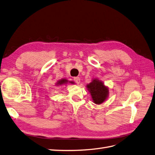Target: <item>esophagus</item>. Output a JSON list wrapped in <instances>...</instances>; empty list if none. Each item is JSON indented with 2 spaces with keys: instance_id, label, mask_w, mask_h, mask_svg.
<instances>
[{
  "instance_id": "1",
  "label": "esophagus",
  "mask_w": 155,
  "mask_h": 155,
  "mask_svg": "<svg viewBox=\"0 0 155 155\" xmlns=\"http://www.w3.org/2000/svg\"><path fill=\"white\" fill-rule=\"evenodd\" d=\"M74 81H75L77 84H79L80 81H81V79H80L79 77H75V78H74Z\"/></svg>"
}]
</instances>
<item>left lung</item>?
<instances>
[{"mask_svg":"<svg viewBox=\"0 0 155 155\" xmlns=\"http://www.w3.org/2000/svg\"><path fill=\"white\" fill-rule=\"evenodd\" d=\"M88 91L91 94L93 102L97 104L103 103L107 99L109 90L104 86L103 83L97 79H94L92 81L87 85Z\"/></svg>","mask_w":155,"mask_h":155,"instance_id":"obj_1","label":"left lung"}]
</instances>
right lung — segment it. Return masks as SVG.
I'll use <instances>...</instances> for the list:
<instances>
[{"instance_id": "right-lung-1", "label": "right lung", "mask_w": 155, "mask_h": 155, "mask_svg": "<svg viewBox=\"0 0 155 155\" xmlns=\"http://www.w3.org/2000/svg\"><path fill=\"white\" fill-rule=\"evenodd\" d=\"M68 83V80L67 79H60V81H58L57 83H56V84L57 85H59V84H65Z\"/></svg>"}]
</instances>
